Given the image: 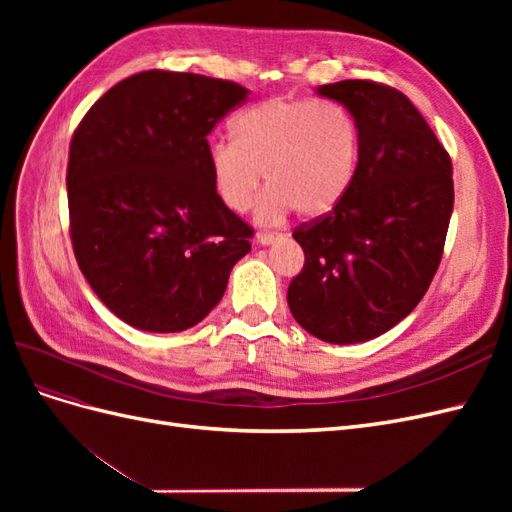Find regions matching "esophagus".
<instances>
[{"instance_id":"1","label":"esophagus","mask_w":512,"mask_h":512,"mask_svg":"<svg viewBox=\"0 0 512 512\" xmlns=\"http://www.w3.org/2000/svg\"><path fill=\"white\" fill-rule=\"evenodd\" d=\"M282 239V235L280 232H260V235H256V243L258 245H273V243H277Z\"/></svg>"}]
</instances>
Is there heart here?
I'll return each mask as SVG.
<instances>
[{
  "mask_svg": "<svg viewBox=\"0 0 512 512\" xmlns=\"http://www.w3.org/2000/svg\"><path fill=\"white\" fill-rule=\"evenodd\" d=\"M235 130L207 145L213 188L224 207L241 213L267 179L271 188L256 207L260 224L282 222L292 211L320 220L359 177V123L337 102L269 98L239 113Z\"/></svg>",
  "mask_w": 512,
  "mask_h": 512,
  "instance_id": "obj_1",
  "label": "heart"
}]
</instances>
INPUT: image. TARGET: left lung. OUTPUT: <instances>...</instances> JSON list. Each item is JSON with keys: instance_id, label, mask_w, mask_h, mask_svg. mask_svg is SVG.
I'll list each match as a JSON object with an SVG mask.
<instances>
[{"instance_id": "1", "label": "left lung", "mask_w": 512, "mask_h": 512, "mask_svg": "<svg viewBox=\"0 0 512 512\" xmlns=\"http://www.w3.org/2000/svg\"><path fill=\"white\" fill-rule=\"evenodd\" d=\"M316 94L359 123L361 170L342 205L292 232L305 267L288 286V307L322 342L361 344L404 320L436 275L455 203L453 166L401 91L339 81Z\"/></svg>"}]
</instances>
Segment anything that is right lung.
I'll list each match as a JSON object with an SVG mask.
<instances>
[{"mask_svg":"<svg viewBox=\"0 0 512 512\" xmlns=\"http://www.w3.org/2000/svg\"><path fill=\"white\" fill-rule=\"evenodd\" d=\"M247 94L203 74L138 72L72 136L74 256L98 299L134 329L194 327L252 250V228L222 205L207 162V134Z\"/></svg>","mask_w":512,"mask_h":512,"instance_id":"right-lung-1","label":"right lung"}]
</instances>
